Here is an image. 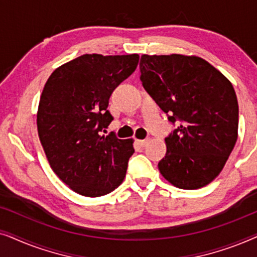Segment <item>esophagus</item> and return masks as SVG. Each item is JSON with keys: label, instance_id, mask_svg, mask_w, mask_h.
Instances as JSON below:
<instances>
[{"label": "esophagus", "instance_id": "34e87169", "mask_svg": "<svg viewBox=\"0 0 257 257\" xmlns=\"http://www.w3.org/2000/svg\"><path fill=\"white\" fill-rule=\"evenodd\" d=\"M150 140L145 139V140H137V145H139L140 147H145L147 144H149Z\"/></svg>", "mask_w": 257, "mask_h": 257}]
</instances>
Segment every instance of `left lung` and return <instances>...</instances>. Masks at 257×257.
I'll return each mask as SVG.
<instances>
[{
  "instance_id": "obj_1",
  "label": "left lung",
  "mask_w": 257,
  "mask_h": 257,
  "mask_svg": "<svg viewBox=\"0 0 257 257\" xmlns=\"http://www.w3.org/2000/svg\"><path fill=\"white\" fill-rule=\"evenodd\" d=\"M144 89L178 127L165 138L158 164L163 177L181 189L215 179L237 140L238 104L231 83L205 59L184 55H143Z\"/></svg>"
}]
</instances>
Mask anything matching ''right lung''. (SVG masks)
<instances>
[{
    "instance_id": "add662e5",
    "label": "right lung",
    "mask_w": 257,
    "mask_h": 257,
    "mask_svg": "<svg viewBox=\"0 0 257 257\" xmlns=\"http://www.w3.org/2000/svg\"><path fill=\"white\" fill-rule=\"evenodd\" d=\"M139 55L79 56L51 73L37 112L38 136L52 171L72 191L97 198L121 184L132 139L105 136L115 87L135 72Z\"/></svg>"
}]
</instances>
